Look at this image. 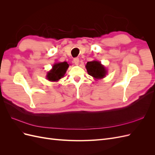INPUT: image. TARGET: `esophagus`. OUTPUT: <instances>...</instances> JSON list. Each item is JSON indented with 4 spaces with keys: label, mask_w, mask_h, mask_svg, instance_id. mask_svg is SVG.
Masks as SVG:
<instances>
[{
    "label": "esophagus",
    "mask_w": 155,
    "mask_h": 155,
    "mask_svg": "<svg viewBox=\"0 0 155 155\" xmlns=\"http://www.w3.org/2000/svg\"><path fill=\"white\" fill-rule=\"evenodd\" d=\"M73 61H74V63H75V64H76V65H78V64H79V58H74Z\"/></svg>",
    "instance_id": "1"
}]
</instances>
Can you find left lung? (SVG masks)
Wrapping results in <instances>:
<instances>
[{
	"instance_id": "8db88e82",
	"label": "left lung",
	"mask_w": 155,
	"mask_h": 155,
	"mask_svg": "<svg viewBox=\"0 0 155 155\" xmlns=\"http://www.w3.org/2000/svg\"><path fill=\"white\" fill-rule=\"evenodd\" d=\"M85 67L88 74L94 78L101 79L105 76L107 73L106 69L99 61H94L88 62Z\"/></svg>"
}]
</instances>
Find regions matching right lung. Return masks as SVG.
<instances>
[{"instance_id": "add662e5", "label": "right lung", "mask_w": 155, "mask_h": 155, "mask_svg": "<svg viewBox=\"0 0 155 155\" xmlns=\"http://www.w3.org/2000/svg\"><path fill=\"white\" fill-rule=\"evenodd\" d=\"M69 65L67 62L55 63L52 69L47 74V79L51 81H58L61 79L66 72Z\"/></svg>"}]
</instances>
